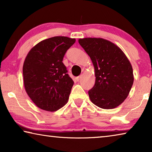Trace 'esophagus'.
<instances>
[{"label": "esophagus", "mask_w": 152, "mask_h": 152, "mask_svg": "<svg viewBox=\"0 0 152 152\" xmlns=\"http://www.w3.org/2000/svg\"><path fill=\"white\" fill-rule=\"evenodd\" d=\"M81 77H82V76H78V77H76V80L77 81H79L81 79Z\"/></svg>", "instance_id": "obj_1"}]
</instances>
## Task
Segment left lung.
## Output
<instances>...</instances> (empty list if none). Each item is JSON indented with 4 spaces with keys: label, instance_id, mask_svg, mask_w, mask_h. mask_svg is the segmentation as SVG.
<instances>
[{
    "label": "left lung",
    "instance_id": "1",
    "mask_svg": "<svg viewBox=\"0 0 152 152\" xmlns=\"http://www.w3.org/2000/svg\"><path fill=\"white\" fill-rule=\"evenodd\" d=\"M78 42L93 64L94 86L88 91L90 99L104 109L117 107L127 97L133 83L132 66L121 50L102 38H84Z\"/></svg>",
    "mask_w": 152,
    "mask_h": 152
}]
</instances>
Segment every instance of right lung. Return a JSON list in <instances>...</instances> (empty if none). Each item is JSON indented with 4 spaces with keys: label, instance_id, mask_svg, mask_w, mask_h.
Instances as JSON below:
<instances>
[{
    "label": "right lung",
    "instance_id": "1",
    "mask_svg": "<svg viewBox=\"0 0 152 152\" xmlns=\"http://www.w3.org/2000/svg\"><path fill=\"white\" fill-rule=\"evenodd\" d=\"M75 42L56 36L37 43L28 53L23 67L24 86L40 109L56 111L68 102L74 82L62 61Z\"/></svg>",
    "mask_w": 152,
    "mask_h": 152
}]
</instances>
